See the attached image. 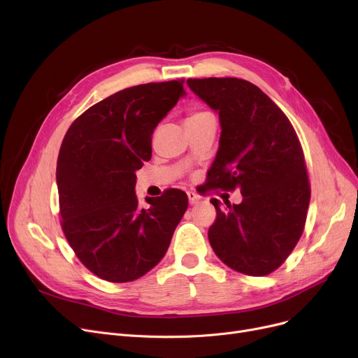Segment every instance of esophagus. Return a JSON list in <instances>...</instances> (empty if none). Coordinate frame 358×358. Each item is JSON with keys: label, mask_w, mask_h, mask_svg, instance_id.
Here are the masks:
<instances>
[{"label": "esophagus", "mask_w": 358, "mask_h": 358, "mask_svg": "<svg viewBox=\"0 0 358 358\" xmlns=\"http://www.w3.org/2000/svg\"><path fill=\"white\" fill-rule=\"evenodd\" d=\"M187 196H189V201H190V205H197L199 201L201 200V197H200L197 193H194V192H189V193H187Z\"/></svg>", "instance_id": "34e87169"}]
</instances>
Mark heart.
I'll return each mask as SVG.
<instances>
[{"label": "heart", "mask_w": 358, "mask_h": 358, "mask_svg": "<svg viewBox=\"0 0 358 358\" xmlns=\"http://www.w3.org/2000/svg\"><path fill=\"white\" fill-rule=\"evenodd\" d=\"M194 115H196V114H194Z\"/></svg>", "instance_id": "b5f03b06"}]
</instances>
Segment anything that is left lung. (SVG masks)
<instances>
[{
	"label": "left lung",
	"mask_w": 358,
	"mask_h": 358,
	"mask_svg": "<svg viewBox=\"0 0 358 358\" xmlns=\"http://www.w3.org/2000/svg\"><path fill=\"white\" fill-rule=\"evenodd\" d=\"M190 90L220 115V149L209 187L240 189V205L212 199L208 237L215 255L237 272L265 276L303 234L310 201L304 155L289 120L256 85L236 77L189 79Z\"/></svg>",
	"instance_id": "left-lung-1"
}]
</instances>
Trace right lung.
Wrapping results in <instances>:
<instances>
[{
	"label": "right lung",
	"instance_id": "1",
	"mask_svg": "<svg viewBox=\"0 0 358 358\" xmlns=\"http://www.w3.org/2000/svg\"><path fill=\"white\" fill-rule=\"evenodd\" d=\"M185 95L182 82L138 85L90 106L64 136L57 161L63 231L96 276L130 282L165 256L187 210L177 189L138 206L136 171L152 157V133Z\"/></svg>",
	"mask_w": 358,
	"mask_h": 358
}]
</instances>
